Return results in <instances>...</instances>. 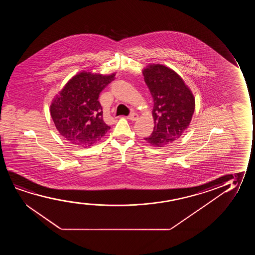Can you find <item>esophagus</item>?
<instances>
[{"instance_id":"1","label":"esophagus","mask_w":255,"mask_h":255,"mask_svg":"<svg viewBox=\"0 0 255 255\" xmlns=\"http://www.w3.org/2000/svg\"><path fill=\"white\" fill-rule=\"evenodd\" d=\"M137 118H138V115L136 114V112H131V113L127 117V119L131 120V121H136Z\"/></svg>"}]
</instances>
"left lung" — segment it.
Wrapping results in <instances>:
<instances>
[{"label": "left lung", "instance_id": "1", "mask_svg": "<svg viewBox=\"0 0 255 255\" xmlns=\"http://www.w3.org/2000/svg\"><path fill=\"white\" fill-rule=\"evenodd\" d=\"M143 74L154 102L153 131L144 139L163 147L178 139L188 127L195 99L181 77L167 67L150 65Z\"/></svg>", "mask_w": 255, "mask_h": 255}]
</instances>
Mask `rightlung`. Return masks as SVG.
<instances>
[{
  "instance_id": "right-lung-1",
  "label": "right lung",
  "mask_w": 255,
  "mask_h": 255,
  "mask_svg": "<svg viewBox=\"0 0 255 255\" xmlns=\"http://www.w3.org/2000/svg\"><path fill=\"white\" fill-rule=\"evenodd\" d=\"M115 74L110 76L81 72L72 77L50 106L56 129L67 140L78 146H92L105 136L111 126L103 119L99 95Z\"/></svg>"
}]
</instances>
